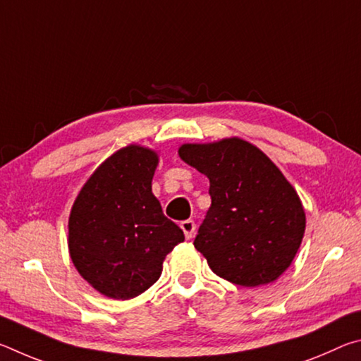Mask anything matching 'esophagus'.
Returning <instances> with one entry per match:
<instances>
[{"label": "esophagus", "instance_id": "obj_1", "mask_svg": "<svg viewBox=\"0 0 361 361\" xmlns=\"http://www.w3.org/2000/svg\"><path fill=\"white\" fill-rule=\"evenodd\" d=\"M180 228L183 229V232H185V237L188 240L192 239V235L195 232V223L192 221V219H185V221H181Z\"/></svg>", "mask_w": 361, "mask_h": 361}]
</instances>
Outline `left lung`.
<instances>
[{
    "label": "left lung",
    "mask_w": 361,
    "mask_h": 361,
    "mask_svg": "<svg viewBox=\"0 0 361 361\" xmlns=\"http://www.w3.org/2000/svg\"><path fill=\"white\" fill-rule=\"evenodd\" d=\"M180 157L210 180L212 205L194 247L213 272L240 286L271 283L301 245V200L264 152L240 138L183 145Z\"/></svg>",
    "instance_id": "obj_1"
}]
</instances>
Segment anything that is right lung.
<instances>
[{
    "label": "right lung",
    "instance_id": "right-lung-1",
    "mask_svg": "<svg viewBox=\"0 0 361 361\" xmlns=\"http://www.w3.org/2000/svg\"><path fill=\"white\" fill-rule=\"evenodd\" d=\"M156 167L154 151L122 148L95 170L73 205V264L108 298L142 295L161 277L166 256L185 240L151 191Z\"/></svg>",
    "mask_w": 361,
    "mask_h": 361
}]
</instances>
